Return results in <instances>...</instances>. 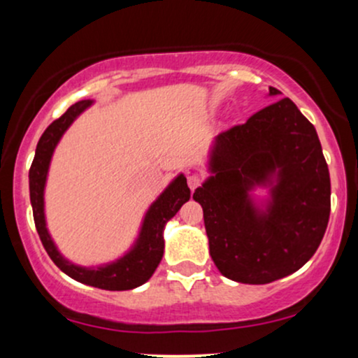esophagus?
<instances>
[{
  "instance_id": "1",
  "label": "esophagus",
  "mask_w": 358,
  "mask_h": 358,
  "mask_svg": "<svg viewBox=\"0 0 358 358\" xmlns=\"http://www.w3.org/2000/svg\"><path fill=\"white\" fill-rule=\"evenodd\" d=\"M200 182H202V176L196 173L188 175V187H190V190H195V188L200 185Z\"/></svg>"
}]
</instances>
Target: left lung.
Listing matches in <instances>:
<instances>
[{
  "label": "left lung",
  "instance_id": "8db88e82",
  "mask_svg": "<svg viewBox=\"0 0 358 358\" xmlns=\"http://www.w3.org/2000/svg\"><path fill=\"white\" fill-rule=\"evenodd\" d=\"M268 96L281 92L269 87ZM207 170L193 200L225 278L268 285L310 261L330 217V173L315 126L293 101L273 102L219 134Z\"/></svg>",
  "mask_w": 358,
  "mask_h": 358
}]
</instances>
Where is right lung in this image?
<instances>
[{"label":"right lung","instance_id":"obj_1","mask_svg":"<svg viewBox=\"0 0 358 358\" xmlns=\"http://www.w3.org/2000/svg\"><path fill=\"white\" fill-rule=\"evenodd\" d=\"M94 104L92 99H84L72 104L62 116L53 121L45 129L35 150V158L31 163L28 183H30V202L34 208V219L40 239L48 256L57 264V268L64 271L82 285L99 287L109 291H126L145 285L153 276L158 268L159 261L165 250V232L166 224L176 215L185 202L190 200V188L187 185V178L183 173H178L168 183V187L156 196L153 203L148 207L143 215L141 225L136 239L131 248L122 256L114 261L104 262L97 266H80L69 261L57 248L55 241L52 239L50 231L47 227V215H45V188H47L48 171L50 163L59 146L60 139L67 133V129L73 124L77 117L84 110H87Z\"/></svg>","mask_w":358,"mask_h":358}]
</instances>
